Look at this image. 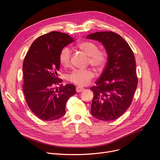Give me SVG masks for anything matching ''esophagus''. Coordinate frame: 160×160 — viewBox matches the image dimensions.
Segmentation results:
<instances>
[{"mask_svg": "<svg viewBox=\"0 0 160 160\" xmlns=\"http://www.w3.org/2000/svg\"><path fill=\"white\" fill-rule=\"evenodd\" d=\"M84 90V88H82V87H77V88H76V91H77V92H82V91Z\"/></svg>", "mask_w": 160, "mask_h": 160, "instance_id": "34e87169", "label": "esophagus"}]
</instances>
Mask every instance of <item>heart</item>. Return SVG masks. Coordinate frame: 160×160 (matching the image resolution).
I'll use <instances>...</instances> for the list:
<instances>
[{
	"instance_id": "1",
	"label": "heart",
	"mask_w": 160,
	"mask_h": 160,
	"mask_svg": "<svg viewBox=\"0 0 160 160\" xmlns=\"http://www.w3.org/2000/svg\"><path fill=\"white\" fill-rule=\"evenodd\" d=\"M77 48L88 56V64L96 70H101L108 62L106 51L99 49L98 45L93 42L85 41L77 45ZM59 62L64 68L71 64V51L64 48L60 52ZM94 77V72L89 69L75 70L67 77V80L80 87L88 85Z\"/></svg>"
}]
</instances>
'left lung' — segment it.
Returning a JSON list of instances; mask_svg holds the SVG:
<instances>
[{
  "instance_id": "1",
  "label": "left lung",
  "mask_w": 160,
  "mask_h": 160,
  "mask_svg": "<svg viewBox=\"0 0 160 160\" xmlns=\"http://www.w3.org/2000/svg\"><path fill=\"white\" fill-rule=\"evenodd\" d=\"M87 38L101 42L108 56L100 79L90 87L94 93L91 114L102 121L115 120L130 106L138 87L133 51L120 35L112 32H96Z\"/></svg>"
}]
</instances>
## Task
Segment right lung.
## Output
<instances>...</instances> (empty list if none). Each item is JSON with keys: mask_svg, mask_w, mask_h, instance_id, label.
<instances>
[{"mask_svg": "<svg viewBox=\"0 0 160 160\" xmlns=\"http://www.w3.org/2000/svg\"><path fill=\"white\" fill-rule=\"evenodd\" d=\"M73 38L59 32L38 37L31 45L22 64L24 96L29 108L43 121L59 119L65 115L67 101L76 94L74 85L59 84L61 51ZM56 84L60 87L54 88Z\"/></svg>", "mask_w": 160, "mask_h": 160, "instance_id": "obj_1", "label": "right lung"}]
</instances>
